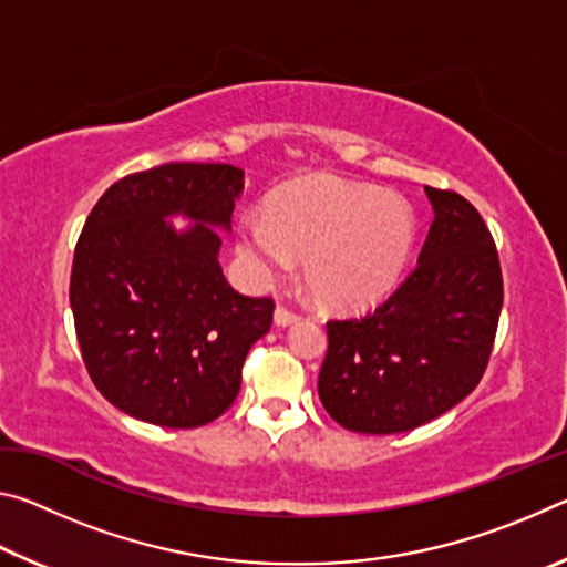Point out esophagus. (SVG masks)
Instances as JSON below:
<instances>
[{"label":"esophagus","mask_w":567,"mask_h":567,"mask_svg":"<svg viewBox=\"0 0 567 567\" xmlns=\"http://www.w3.org/2000/svg\"><path fill=\"white\" fill-rule=\"evenodd\" d=\"M297 322V315L287 310V307H277L275 310V324L277 328H290V324Z\"/></svg>","instance_id":"obj_1"}]
</instances>
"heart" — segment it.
<instances>
[{
    "label": "heart",
    "instance_id": "b5f03b06",
    "mask_svg": "<svg viewBox=\"0 0 567 567\" xmlns=\"http://www.w3.org/2000/svg\"><path fill=\"white\" fill-rule=\"evenodd\" d=\"M405 199L338 177L280 187L265 219L239 227V255L260 280L302 260V280L328 310H362L390 295L415 247Z\"/></svg>",
    "mask_w": 567,
    "mask_h": 567
}]
</instances>
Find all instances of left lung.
<instances>
[{"label":"left lung","instance_id":"1","mask_svg":"<svg viewBox=\"0 0 567 567\" xmlns=\"http://www.w3.org/2000/svg\"><path fill=\"white\" fill-rule=\"evenodd\" d=\"M435 219L417 267L360 320L328 322L318 392L338 425L395 435L435 420L483 378L503 310L501 260L477 209L425 187Z\"/></svg>","mask_w":567,"mask_h":567}]
</instances>
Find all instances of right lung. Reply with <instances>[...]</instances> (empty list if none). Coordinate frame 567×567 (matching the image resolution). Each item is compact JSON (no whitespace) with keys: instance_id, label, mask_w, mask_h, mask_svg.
Returning a JSON list of instances; mask_svg holds the SVG:
<instances>
[{"instance_id":"add662e5","label":"right lung","mask_w":567,"mask_h":567,"mask_svg":"<svg viewBox=\"0 0 567 567\" xmlns=\"http://www.w3.org/2000/svg\"><path fill=\"white\" fill-rule=\"evenodd\" d=\"M245 189L235 165L167 162L104 192L74 249L70 305L90 378L114 408L199 427L233 405L270 297H245L219 265ZM187 218V228L171 219Z\"/></svg>"}]
</instances>
